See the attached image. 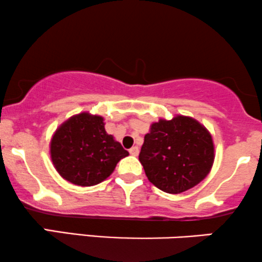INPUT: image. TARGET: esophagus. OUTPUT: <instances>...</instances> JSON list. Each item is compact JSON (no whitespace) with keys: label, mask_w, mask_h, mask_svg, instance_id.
<instances>
[{"label":"esophagus","mask_w":262,"mask_h":262,"mask_svg":"<svg viewBox=\"0 0 262 262\" xmlns=\"http://www.w3.org/2000/svg\"><path fill=\"white\" fill-rule=\"evenodd\" d=\"M138 152H139V148H138V147H132V148L130 149V154H131V155L137 156Z\"/></svg>","instance_id":"34e87169"}]
</instances>
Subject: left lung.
<instances>
[{
    "label": "left lung",
    "mask_w": 262,
    "mask_h": 262,
    "mask_svg": "<svg viewBox=\"0 0 262 262\" xmlns=\"http://www.w3.org/2000/svg\"><path fill=\"white\" fill-rule=\"evenodd\" d=\"M138 158L156 188L181 193L198 185L209 173L214 162L213 139L193 118L160 119L144 136Z\"/></svg>",
    "instance_id": "obj_1"
}]
</instances>
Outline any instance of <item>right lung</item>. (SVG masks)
<instances>
[{"mask_svg": "<svg viewBox=\"0 0 262 262\" xmlns=\"http://www.w3.org/2000/svg\"><path fill=\"white\" fill-rule=\"evenodd\" d=\"M128 151L104 130L103 118L84 113L61 124L50 142L54 167L67 182L93 186L107 179Z\"/></svg>", "mask_w": 262, "mask_h": 262, "instance_id": "add662e5", "label": "right lung"}]
</instances>
